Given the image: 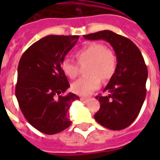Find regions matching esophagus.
<instances>
[{
	"mask_svg": "<svg viewBox=\"0 0 160 160\" xmlns=\"http://www.w3.org/2000/svg\"><path fill=\"white\" fill-rule=\"evenodd\" d=\"M80 100H81L83 103H86L89 100H88V99H86V98H80Z\"/></svg>",
	"mask_w": 160,
	"mask_h": 160,
	"instance_id": "1",
	"label": "esophagus"
}]
</instances>
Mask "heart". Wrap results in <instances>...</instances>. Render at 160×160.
Returning a JSON list of instances; mask_svg holds the SVG:
<instances>
[{
    "instance_id": "obj_1",
    "label": "heart",
    "mask_w": 160,
    "mask_h": 160,
    "mask_svg": "<svg viewBox=\"0 0 160 160\" xmlns=\"http://www.w3.org/2000/svg\"><path fill=\"white\" fill-rule=\"evenodd\" d=\"M80 63L89 62L87 74L89 76L80 78L72 85V90L75 94L88 96L100 87L102 78L108 80L114 75L117 68L116 56L110 49L102 43L91 42L85 46L75 54ZM61 69L66 76L75 79L79 75L76 63L70 59H65Z\"/></svg>"
}]
</instances>
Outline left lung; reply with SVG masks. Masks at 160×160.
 I'll return each instance as SVG.
<instances>
[{
  "mask_svg": "<svg viewBox=\"0 0 160 160\" xmlns=\"http://www.w3.org/2000/svg\"><path fill=\"white\" fill-rule=\"evenodd\" d=\"M84 37L109 42L117 59L116 71L104 90L109 95L95 97L100 104L95 120L112 130L125 129L137 118L146 95L148 70L144 57L133 41L111 31H98Z\"/></svg>",
  "mask_w": 160,
  "mask_h": 160,
  "instance_id": "left-lung-1",
  "label": "left lung"
}]
</instances>
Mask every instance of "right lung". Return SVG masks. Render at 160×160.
Returning a JSON list of instances; mask_svg holds the SVG:
<instances>
[{"mask_svg":"<svg viewBox=\"0 0 160 160\" xmlns=\"http://www.w3.org/2000/svg\"><path fill=\"white\" fill-rule=\"evenodd\" d=\"M79 36L51 35L31 45L21 56L16 96L24 116L37 130L54 134L71 124L69 109L77 95L64 94L70 84L61 69Z\"/></svg>","mask_w":160,"mask_h":160,"instance_id":"right-lung-1","label":"right lung"}]
</instances>
